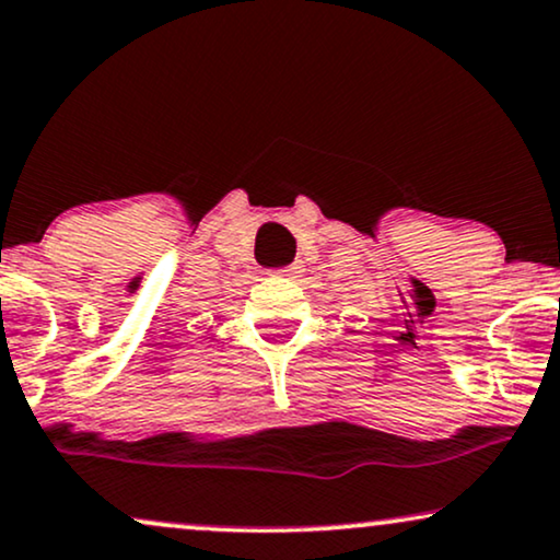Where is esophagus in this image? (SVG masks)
<instances>
[{
    "mask_svg": "<svg viewBox=\"0 0 560 560\" xmlns=\"http://www.w3.org/2000/svg\"><path fill=\"white\" fill-rule=\"evenodd\" d=\"M300 268L302 266H298V262H294V266H287V268H281V276H292V279H294V276H298L300 273Z\"/></svg>",
    "mask_w": 560,
    "mask_h": 560,
    "instance_id": "obj_1",
    "label": "esophagus"
}]
</instances>
